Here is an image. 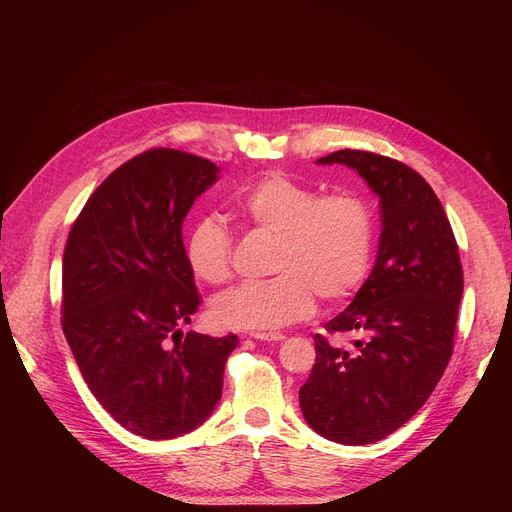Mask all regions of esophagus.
Returning <instances> with one entry per match:
<instances>
[{"label": "esophagus", "instance_id": "obj_1", "mask_svg": "<svg viewBox=\"0 0 512 512\" xmlns=\"http://www.w3.org/2000/svg\"><path fill=\"white\" fill-rule=\"evenodd\" d=\"M254 339H260V342H282L284 335L282 333H252Z\"/></svg>", "mask_w": 512, "mask_h": 512}]
</instances>
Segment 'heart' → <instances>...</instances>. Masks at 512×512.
<instances>
[{
  "label": "heart",
  "instance_id": "obj_1",
  "mask_svg": "<svg viewBox=\"0 0 512 512\" xmlns=\"http://www.w3.org/2000/svg\"><path fill=\"white\" fill-rule=\"evenodd\" d=\"M235 211L256 230L275 235L269 280L247 282L213 303V316L226 329L269 333L314 312L324 303L348 299L361 286L374 252V213L354 192L322 196L286 175H269L243 190ZM185 260L211 286L232 277V237L207 215L185 235Z\"/></svg>",
  "mask_w": 512,
  "mask_h": 512
}]
</instances>
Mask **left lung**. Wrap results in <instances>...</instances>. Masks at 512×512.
Segmentation results:
<instances>
[{"label": "left lung", "instance_id": "1", "mask_svg": "<svg viewBox=\"0 0 512 512\" xmlns=\"http://www.w3.org/2000/svg\"><path fill=\"white\" fill-rule=\"evenodd\" d=\"M380 196L376 265L354 301L324 324L356 333L354 350L314 335L316 363L299 389L305 421L327 440L361 446L391 436L423 408L453 356L463 269L451 222L431 185L404 162L342 149Z\"/></svg>", "mask_w": 512, "mask_h": 512}]
</instances>
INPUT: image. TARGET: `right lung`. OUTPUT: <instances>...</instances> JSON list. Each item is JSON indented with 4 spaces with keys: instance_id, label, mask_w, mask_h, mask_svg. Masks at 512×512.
<instances>
[{
    "instance_id": "1",
    "label": "right lung",
    "mask_w": 512,
    "mask_h": 512,
    "mask_svg": "<svg viewBox=\"0 0 512 512\" xmlns=\"http://www.w3.org/2000/svg\"><path fill=\"white\" fill-rule=\"evenodd\" d=\"M218 173L179 149L138 153L98 185L66 241L61 329L74 361L104 410L149 440L205 421L239 344L232 333H181L203 303L181 228Z\"/></svg>"
}]
</instances>
